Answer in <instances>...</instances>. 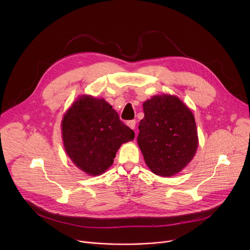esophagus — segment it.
Returning a JSON list of instances; mask_svg holds the SVG:
<instances>
[{
  "label": "esophagus",
  "instance_id": "obj_1",
  "mask_svg": "<svg viewBox=\"0 0 250 250\" xmlns=\"http://www.w3.org/2000/svg\"><path fill=\"white\" fill-rule=\"evenodd\" d=\"M135 124H136V122L134 121V120H131V121H128L127 123H126V125L130 127V128H132V129H134L135 128Z\"/></svg>",
  "mask_w": 250,
  "mask_h": 250
}]
</instances>
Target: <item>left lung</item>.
Segmentation results:
<instances>
[{
	"label": "left lung",
	"instance_id": "left-lung-1",
	"mask_svg": "<svg viewBox=\"0 0 250 250\" xmlns=\"http://www.w3.org/2000/svg\"><path fill=\"white\" fill-rule=\"evenodd\" d=\"M144 112L137 142L148 168L163 177L180 172L198 147L192 112L179 98L170 95L147 100L144 103Z\"/></svg>",
	"mask_w": 250,
	"mask_h": 250
}]
</instances>
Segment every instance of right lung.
<instances>
[{"label":"right lung","mask_w":250,"mask_h":250,"mask_svg":"<svg viewBox=\"0 0 250 250\" xmlns=\"http://www.w3.org/2000/svg\"><path fill=\"white\" fill-rule=\"evenodd\" d=\"M62 137L73 163L89 175H100L113 164L124 142L134 138V131L104 99L84 96L65 114Z\"/></svg>","instance_id":"add662e5"}]
</instances>
